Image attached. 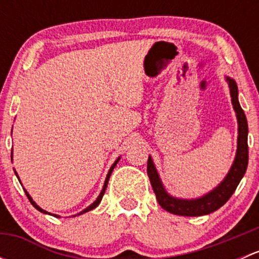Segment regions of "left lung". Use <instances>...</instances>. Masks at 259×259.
<instances>
[{
	"label": "left lung",
	"instance_id": "obj_1",
	"mask_svg": "<svg viewBox=\"0 0 259 259\" xmlns=\"http://www.w3.org/2000/svg\"><path fill=\"white\" fill-rule=\"evenodd\" d=\"M229 89H231L232 104H233L234 111L237 113V119H238V145H237V155L234 159V163L232 165L231 170L227 174L223 182L218 185L214 190L205 194L204 197L198 198V199L185 200L177 199V198L170 197L164 189L161 184L160 178L158 176L155 166H154L153 160L149 156L148 159V176L150 179L151 187H153L154 193L156 195L158 203L163 209L169 213L177 214V215L184 217H199L205 215L215 211L217 209L226 204L229 198L234 193V190L238 187L239 182L244 176L248 165V124L247 117H245L244 111L239 105L238 101V88H237L236 81L231 77H227Z\"/></svg>",
	"mask_w": 259,
	"mask_h": 259
}]
</instances>
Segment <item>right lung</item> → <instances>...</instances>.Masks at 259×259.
I'll use <instances>...</instances> for the list:
<instances>
[{"mask_svg": "<svg viewBox=\"0 0 259 259\" xmlns=\"http://www.w3.org/2000/svg\"><path fill=\"white\" fill-rule=\"evenodd\" d=\"M117 161H119V159H117V160L115 161V163L113 164V166H111V168H110V170H109V173H108V177H106V180H105V184H104V187H103V190H101V193H100V195H99V197H98V199H96L95 202L93 203V204H91V205H89V207L86 208V209H83V210L81 211V213H79V214L86 213V211H89V210H91V209H94V208H96V207H98V205H99V203H100V202H101V199H103V195H104V193H105V190H106V187H108V182H109V178H110V176H111V171H113V169L115 168V165H116V164H117ZM17 178H18V177H17ZM25 193H26V195H27L28 200H30V202H31V204H32L33 207L36 208V209H37V210H40V211H42V213H48V211H46V210L41 209V208L38 207V205L36 204L35 202H33V200H32V198H31L30 195H28V193L26 192V190H25ZM49 214H50V213H49ZM54 215H55V214H54ZM55 217H57V215H55Z\"/></svg>", "mask_w": 259, "mask_h": 259, "instance_id": "add662e5", "label": "right lung"}]
</instances>
